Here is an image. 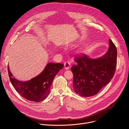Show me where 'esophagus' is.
I'll list each match as a JSON object with an SVG mask.
<instances>
[{"instance_id": "34e87169", "label": "esophagus", "mask_w": 129, "mask_h": 129, "mask_svg": "<svg viewBox=\"0 0 129 129\" xmlns=\"http://www.w3.org/2000/svg\"><path fill=\"white\" fill-rule=\"evenodd\" d=\"M64 67L66 69H69L70 67V63L69 62H66L64 63Z\"/></svg>"}]
</instances>
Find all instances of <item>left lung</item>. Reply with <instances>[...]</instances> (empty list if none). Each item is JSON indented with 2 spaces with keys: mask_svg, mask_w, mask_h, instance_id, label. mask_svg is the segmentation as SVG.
<instances>
[{
  "mask_svg": "<svg viewBox=\"0 0 129 129\" xmlns=\"http://www.w3.org/2000/svg\"><path fill=\"white\" fill-rule=\"evenodd\" d=\"M108 51L103 56L92 59L85 54L75 58L77 65L71 69L73 88L83 97L96 95L113 77L117 63L116 47L111 39Z\"/></svg>",
  "mask_w": 129,
  "mask_h": 129,
  "instance_id": "obj_1",
  "label": "left lung"
}]
</instances>
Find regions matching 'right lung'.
<instances>
[{"label": "right lung", "mask_w": 129, "mask_h": 129, "mask_svg": "<svg viewBox=\"0 0 129 129\" xmlns=\"http://www.w3.org/2000/svg\"><path fill=\"white\" fill-rule=\"evenodd\" d=\"M63 66V64L48 63L39 75L27 81L15 78L9 65L8 68L10 81L17 92L28 101L39 102L47 97L55 76Z\"/></svg>", "instance_id": "obj_1"}]
</instances>
